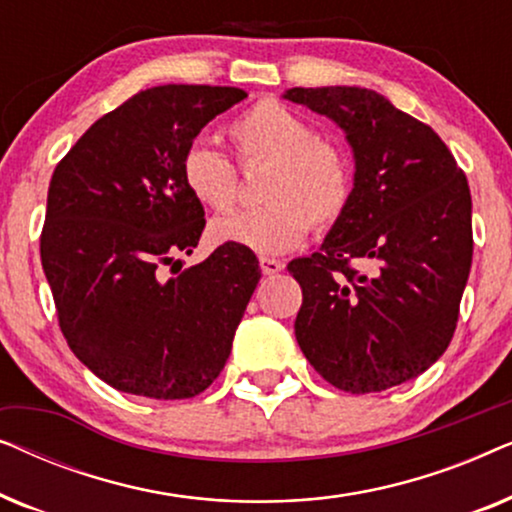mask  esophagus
I'll return each instance as SVG.
<instances>
[{"mask_svg": "<svg viewBox=\"0 0 512 512\" xmlns=\"http://www.w3.org/2000/svg\"><path fill=\"white\" fill-rule=\"evenodd\" d=\"M261 270H263V275H277V272L284 270V263L277 261V258L261 256Z\"/></svg>", "mask_w": 512, "mask_h": 512, "instance_id": "34e87169", "label": "esophagus"}]
</instances>
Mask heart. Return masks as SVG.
<instances>
[{"mask_svg":"<svg viewBox=\"0 0 512 512\" xmlns=\"http://www.w3.org/2000/svg\"><path fill=\"white\" fill-rule=\"evenodd\" d=\"M240 163H268L258 195L263 205L216 216L209 235L263 256L284 254L305 240L310 223L331 226L349 205L352 160L338 142L314 137L312 123L277 100L256 102L228 125ZM186 191L202 207L226 209L237 174L221 151L205 142L186 146L179 163Z\"/></svg>","mask_w":512,"mask_h":512,"instance_id":"1","label":"heart"}]
</instances>
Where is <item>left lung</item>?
Returning a JSON list of instances; mask_svg holds the SVG:
<instances>
[{
	"instance_id": "left-lung-1",
	"label": "left lung",
	"mask_w": 512,
	"mask_h": 512,
	"mask_svg": "<svg viewBox=\"0 0 512 512\" xmlns=\"http://www.w3.org/2000/svg\"><path fill=\"white\" fill-rule=\"evenodd\" d=\"M284 100L331 118L354 156L347 209L319 251L289 263L303 289L298 345L349 394L415 380L450 345L471 272L464 172L429 125L375 90L291 88Z\"/></svg>"
}]
</instances>
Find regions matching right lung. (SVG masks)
<instances>
[{"instance_id": "add662e5", "label": "right lung", "mask_w": 512, "mask_h": 512, "mask_svg": "<svg viewBox=\"0 0 512 512\" xmlns=\"http://www.w3.org/2000/svg\"><path fill=\"white\" fill-rule=\"evenodd\" d=\"M247 93L228 86H156L86 130L48 186L41 265L62 335L83 366L118 391L193 398L226 366L261 270L244 247L191 256L205 209L179 163L200 130Z\"/></svg>"}]
</instances>
